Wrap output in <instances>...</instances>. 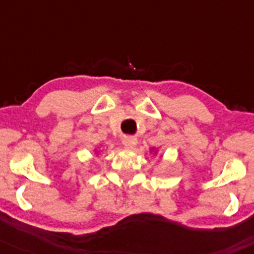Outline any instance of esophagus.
I'll return each instance as SVG.
<instances>
[{"label": "esophagus", "instance_id": "esophagus-1", "mask_svg": "<svg viewBox=\"0 0 254 254\" xmlns=\"http://www.w3.org/2000/svg\"><path fill=\"white\" fill-rule=\"evenodd\" d=\"M124 145L127 146V148H132L134 147V146H136V143H137V140L135 139V137H132V136H129V137H125L124 139Z\"/></svg>", "mask_w": 254, "mask_h": 254}]
</instances>
